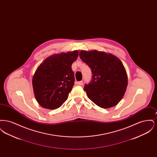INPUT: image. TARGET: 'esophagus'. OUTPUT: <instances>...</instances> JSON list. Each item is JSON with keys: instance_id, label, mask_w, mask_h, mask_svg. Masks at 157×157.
Listing matches in <instances>:
<instances>
[{"instance_id": "esophagus-1", "label": "esophagus", "mask_w": 157, "mask_h": 157, "mask_svg": "<svg viewBox=\"0 0 157 157\" xmlns=\"http://www.w3.org/2000/svg\"><path fill=\"white\" fill-rule=\"evenodd\" d=\"M77 83H78V85H83V82L82 81H79V82H77Z\"/></svg>"}]
</instances>
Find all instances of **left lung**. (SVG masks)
Returning <instances> with one entry per match:
<instances>
[{"label": "left lung", "mask_w": 157, "mask_h": 157, "mask_svg": "<svg viewBox=\"0 0 157 157\" xmlns=\"http://www.w3.org/2000/svg\"><path fill=\"white\" fill-rule=\"evenodd\" d=\"M79 57L91 69L92 80L84 90L94 104L102 108L118 104L128 86V75L122 62L110 53L81 51Z\"/></svg>", "instance_id": "8db88e82"}]
</instances>
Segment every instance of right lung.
I'll return each instance as SVG.
<instances>
[{"label":"right lung","mask_w":157,"mask_h":157,"mask_svg":"<svg viewBox=\"0 0 157 157\" xmlns=\"http://www.w3.org/2000/svg\"><path fill=\"white\" fill-rule=\"evenodd\" d=\"M78 54L77 50L53 54L37 67L32 86L35 99L42 107L55 109L67 99L75 81L72 64Z\"/></svg>","instance_id":"add662e5"}]
</instances>
